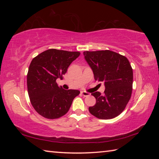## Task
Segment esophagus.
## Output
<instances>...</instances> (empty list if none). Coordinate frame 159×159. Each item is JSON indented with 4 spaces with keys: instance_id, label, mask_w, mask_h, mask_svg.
<instances>
[{
    "instance_id": "esophagus-1",
    "label": "esophagus",
    "mask_w": 159,
    "mask_h": 159,
    "mask_svg": "<svg viewBox=\"0 0 159 159\" xmlns=\"http://www.w3.org/2000/svg\"><path fill=\"white\" fill-rule=\"evenodd\" d=\"M81 94H82V95H83L84 97H88L90 95V93H88L87 92H84V91H82Z\"/></svg>"
}]
</instances>
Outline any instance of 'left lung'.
<instances>
[{
  "label": "left lung",
  "instance_id": "1",
  "mask_svg": "<svg viewBox=\"0 0 159 159\" xmlns=\"http://www.w3.org/2000/svg\"><path fill=\"white\" fill-rule=\"evenodd\" d=\"M85 60L93 70L95 80L104 82V95H92L96 104L89 107L92 115L99 119H111L121 114L131 97L133 69L127 58L111 50L85 51Z\"/></svg>",
  "mask_w": 159,
  "mask_h": 159
}]
</instances>
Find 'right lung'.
<instances>
[{
    "label": "right lung",
    "instance_id": "right-lung-1",
    "mask_svg": "<svg viewBox=\"0 0 159 159\" xmlns=\"http://www.w3.org/2000/svg\"><path fill=\"white\" fill-rule=\"evenodd\" d=\"M79 52L49 49L32 60L27 74L28 94L34 109L40 115L55 119L66 114L78 90H64L56 80L62 79Z\"/></svg>",
    "mask_w": 159,
    "mask_h": 159
}]
</instances>
